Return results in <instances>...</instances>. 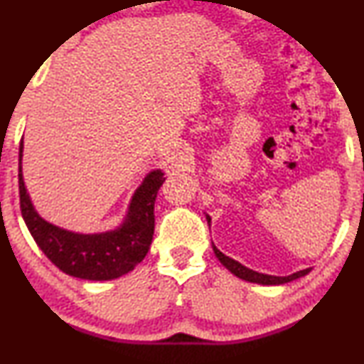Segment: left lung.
I'll list each match as a JSON object with an SVG mask.
<instances>
[{"label":"left lung","mask_w":364,"mask_h":364,"mask_svg":"<svg viewBox=\"0 0 364 364\" xmlns=\"http://www.w3.org/2000/svg\"><path fill=\"white\" fill-rule=\"evenodd\" d=\"M210 220V218H208ZM213 252H215V255L220 263L225 268H228L233 275H237L238 278H242V280H247V282H253V283H262V285H283V283H288L291 280H296V278L300 277H305L308 272H310V268H306V270H301V272H296L293 273V275H288V277H273V275H263V273H258V272H253L250 268L243 267L242 263H238L233 260V258L223 255V253L218 250V248L213 245Z\"/></svg>","instance_id":"8db88e82"}]
</instances>
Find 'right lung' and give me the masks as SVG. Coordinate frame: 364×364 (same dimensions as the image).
I'll use <instances>...</instances> for the list:
<instances>
[{
    "label": "right lung",
    "mask_w": 364,
    "mask_h": 364,
    "mask_svg": "<svg viewBox=\"0 0 364 364\" xmlns=\"http://www.w3.org/2000/svg\"><path fill=\"white\" fill-rule=\"evenodd\" d=\"M23 139L19 144V207L34 242L59 270L84 280H112L134 270L147 255L154 235V203L166 181L154 171L134 193L126 222L112 232L82 235L44 222L34 210L21 173Z\"/></svg>",
    "instance_id": "obj_1"
}]
</instances>
